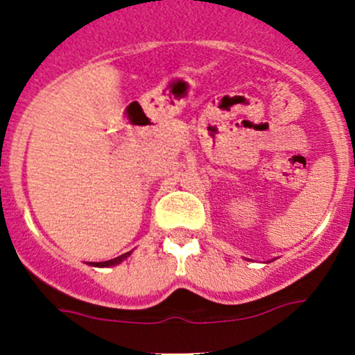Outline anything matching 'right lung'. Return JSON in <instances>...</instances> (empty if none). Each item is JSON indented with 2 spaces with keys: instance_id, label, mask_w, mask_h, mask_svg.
Returning a JSON list of instances; mask_svg holds the SVG:
<instances>
[{
  "instance_id": "obj_1",
  "label": "right lung",
  "mask_w": 355,
  "mask_h": 355,
  "mask_svg": "<svg viewBox=\"0 0 355 355\" xmlns=\"http://www.w3.org/2000/svg\"><path fill=\"white\" fill-rule=\"evenodd\" d=\"M130 253H132V252L124 253V255H121V257H115V259L107 260V262H89V266H93V267H114V266H119V263L124 262V260L128 259Z\"/></svg>"
}]
</instances>
